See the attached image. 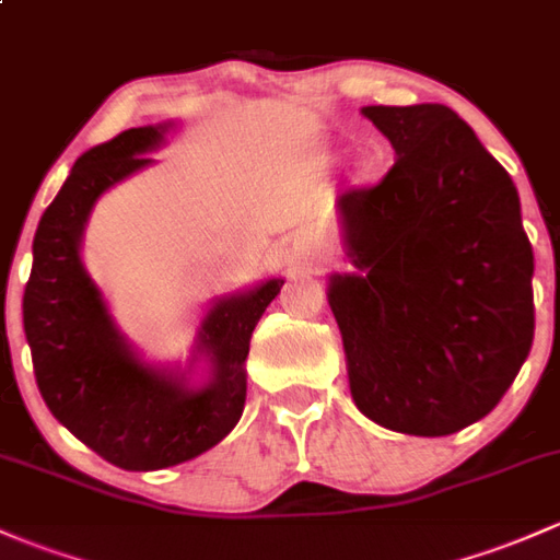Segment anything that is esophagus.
<instances>
[{
	"label": "esophagus",
	"mask_w": 560,
	"mask_h": 560,
	"mask_svg": "<svg viewBox=\"0 0 560 560\" xmlns=\"http://www.w3.org/2000/svg\"><path fill=\"white\" fill-rule=\"evenodd\" d=\"M285 254L291 258V264H296V267H306V264L312 261V256H315L304 240H293V243L285 248Z\"/></svg>",
	"instance_id": "1"
}]
</instances>
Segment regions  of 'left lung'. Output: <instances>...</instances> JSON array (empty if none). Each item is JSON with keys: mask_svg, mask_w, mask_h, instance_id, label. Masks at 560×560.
Instances as JSON below:
<instances>
[{"mask_svg": "<svg viewBox=\"0 0 560 560\" xmlns=\"http://www.w3.org/2000/svg\"><path fill=\"white\" fill-rule=\"evenodd\" d=\"M395 165L339 200L358 275L328 304L352 400L387 430L451 435L508 393L534 341V254L513 178L448 106H365Z\"/></svg>", "mask_w": 560, "mask_h": 560, "instance_id": "1", "label": "left lung"}]
</instances>
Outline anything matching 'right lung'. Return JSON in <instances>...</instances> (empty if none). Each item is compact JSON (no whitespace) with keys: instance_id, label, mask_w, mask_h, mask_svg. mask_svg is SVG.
<instances>
[{"instance_id":"1","label":"right lung","mask_w":560,"mask_h":560,"mask_svg":"<svg viewBox=\"0 0 560 560\" xmlns=\"http://www.w3.org/2000/svg\"><path fill=\"white\" fill-rule=\"evenodd\" d=\"M167 128H130L77 160L42 213L23 293V328L50 413L106 462L138 472L182 465L230 435L245 408L250 334L282 288L267 280L208 312L197 345L213 365L208 387L189 389L184 376L149 369L130 352L82 267L80 240L95 200L149 165L147 152Z\"/></svg>"}]
</instances>
